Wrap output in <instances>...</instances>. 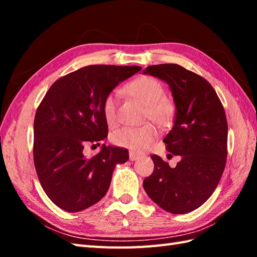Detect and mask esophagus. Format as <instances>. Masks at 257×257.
<instances>
[{
	"label": "esophagus",
	"instance_id": "1",
	"mask_svg": "<svg viewBox=\"0 0 257 257\" xmlns=\"http://www.w3.org/2000/svg\"><path fill=\"white\" fill-rule=\"evenodd\" d=\"M140 158V155H138V154H135V152H129V159H130V161H136L137 159H139Z\"/></svg>",
	"mask_w": 257,
	"mask_h": 257
}]
</instances>
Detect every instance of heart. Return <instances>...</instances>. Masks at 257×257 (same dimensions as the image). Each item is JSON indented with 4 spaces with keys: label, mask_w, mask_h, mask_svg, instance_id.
<instances>
[{
    "label": "heart",
    "mask_w": 257,
    "mask_h": 257,
    "mask_svg": "<svg viewBox=\"0 0 257 257\" xmlns=\"http://www.w3.org/2000/svg\"><path fill=\"white\" fill-rule=\"evenodd\" d=\"M127 91L147 105L145 118L151 119L159 127L167 128L173 121V102L163 96L165 89L159 80L151 76H143L127 85ZM118 92L112 91L106 96L102 102V113L108 124L118 122ZM158 136L157 128L150 122L137 127H122L111 134V141L122 148L133 151H144L154 144Z\"/></svg>",
    "instance_id": "1"
}]
</instances>
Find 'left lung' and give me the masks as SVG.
I'll return each instance as SVG.
<instances>
[{"label":"left lung","instance_id":"obj_1","mask_svg":"<svg viewBox=\"0 0 257 257\" xmlns=\"http://www.w3.org/2000/svg\"><path fill=\"white\" fill-rule=\"evenodd\" d=\"M144 73L170 86L177 112L173 128L163 143L169 152L181 158L176 168H170L159 156L151 155L155 169L144 180V188L161 209L185 214L210 198L224 171L227 157L224 108L209 81L180 65H152Z\"/></svg>","mask_w":257,"mask_h":257}]
</instances>
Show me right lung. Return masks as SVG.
Instances as JSON below:
<instances>
[{
	"mask_svg": "<svg viewBox=\"0 0 257 257\" xmlns=\"http://www.w3.org/2000/svg\"><path fill=\"white\" fill-rule=\"evenodd\" d=\"M139 70L89 65L58 78L41 101L34 119V165L43 190L61 209L79 212L97 203L107 193L113 168L129 159L128 150L119 147L102 145L90 158L83 150L107 137L103 99Z\"/></svg>",
	"mask_w": 257,
	"mask_h": 257,
	"instance_id": "obj_1",
	"label": "right lung"
}]
</instances>
